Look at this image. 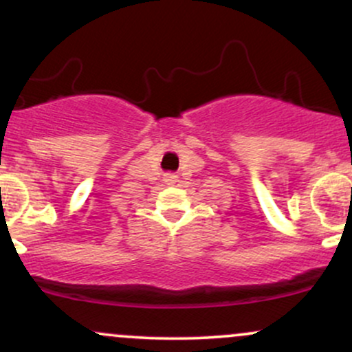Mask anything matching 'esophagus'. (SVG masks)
Returning <instances> with one entry per match:
<instances>
[{
	"label": "esophagus",
	"instance_id": "34e87169",
	"mask_svg": "<svg viewBox=\"0 0 352 352\" xmlns=\"http://www.w3.org/2000/svg\"><path fill=\"white\" fill-rule=\"evenodd\" d=\"M177 179H179V177H177L175 173H172V172H167L164 175V180H165V184H167V185H173L177 182Z\"/></svg>",
	"mask_w": 352,
	"mask_h": 352
}]
</instances>
